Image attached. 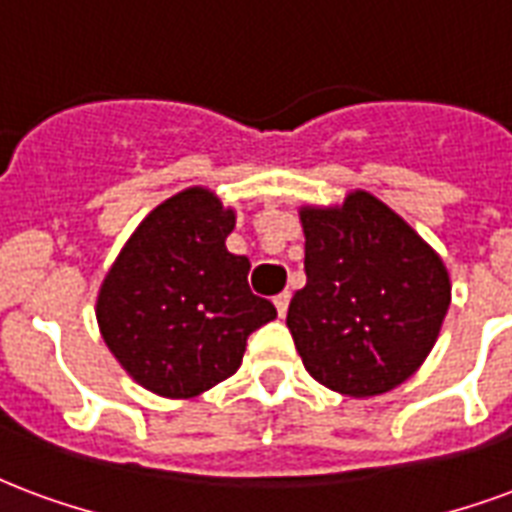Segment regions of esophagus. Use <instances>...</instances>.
I'll return each mask as SVG.
<instances>
[{
  "instance_id": "1",
  "label": "esophagus",
  "mask_w": 512,
  "mask_h": 512,
  "mask_svg": "<svg viewBox=\"0 0 512 512\" xmlns=\"http://www.w3.org/2000/svg\"><path fill=\"white\" fill-rule=\"evenodd\" d=\"M274 306H276V312H279V317H285L287 306H290V293H279V295H276Z\"/></svg>"
}]
</instances>
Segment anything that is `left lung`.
I'll use <instances>...</instances> for the list:
<instances>
[{"label": "left lung", "instance_id": "left-lung-1", "mask_svg": "<svg viewBox=\"0 0 512 512\" xmlns=\"http://www.w3.org/2000/svg\"><path fill=\"white\" fill-rule=\"evenodd\" d=\"M306 285L287 328L306 372L369 399L410 380L437 342L450 274L418 230L366 189L339 206H301Z\"/></svg>", "mask_w": 512, "mask_h": 512}]
</instances>
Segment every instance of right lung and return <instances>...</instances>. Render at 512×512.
Segmentation results:
<instances>
[{"label": "right lung", "instance_id": "add662e5", "mask_svg": "<svg viewBox=\"0 0 512 512\" xmlns=\"http://www.w3.org/2000/svg\"><path fill=\"white\" fill-rule=\"evenodd\" d=\"M236 211L206 187L181 189L121 246L97 293V325L140 388L195 399L238 372L246 339L276 309L249 290V260L227 252Z\"/></svg>", "mask_w": 512, "mask_h": 512}]
</instances>
